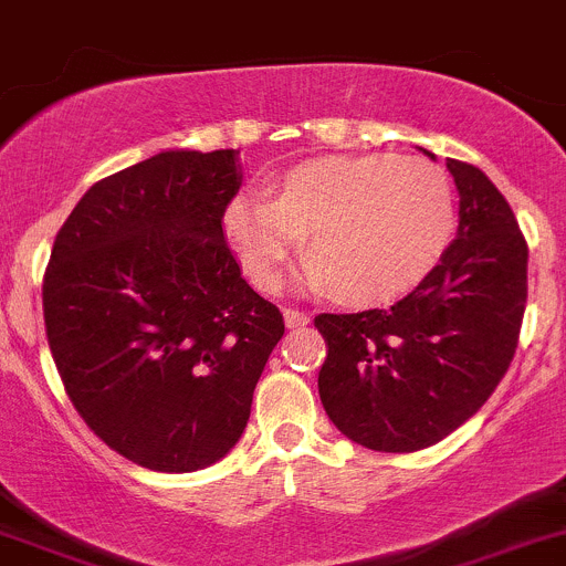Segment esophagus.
<instances>
[{
    "label": "esophagus",
    "mask_w": 566,
    "mask_h": 566,
    "mask_svg": "<svg viewBox=\"0 0 566 566\" xmlns=\"http://www.w3.org/2000/svg\"><path fill=\"white\" fill-rule=\"evenodd\" d=\"M310 319L312 317L301 310H284V323H287L290 328H301V325H306Z\"/></svg>",
    "instance_id": "esophagus-1"
}]
</instances>
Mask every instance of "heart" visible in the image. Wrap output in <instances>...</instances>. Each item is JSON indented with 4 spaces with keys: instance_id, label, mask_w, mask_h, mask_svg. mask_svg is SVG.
Masks as SVG:
<instances>
[{
    "instance_id": "heart-1",
    "label": "heart",
    "mask_w": 566,
    "mask_h": 566,
    "mask_svg": "<svg viewBox=\"0 0 566 566\" xmlns=\"http://www.w3.org/2000/svg\"><path fill=\"white\" fill-rule=\"evenodd\" d=\"M458 227L452 182L421 158L323 156L290 167L273 199L235 197L221 213L227 243L256 287L276 290L304 249V279L356 310L419 287Z\"/></svg>"
}]
</instances>
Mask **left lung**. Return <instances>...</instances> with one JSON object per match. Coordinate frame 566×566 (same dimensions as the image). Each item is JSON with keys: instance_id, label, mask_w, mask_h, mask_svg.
<instances>
[{"instance_id": "left-lung-1", "label": "left lung", "mask_w": 566, "mask_h": 566, "mask_svg": "<svg viewBox=\"0 0 566 566\" xmlns=\"http://www.w3.org/2000/svg\"><path fill=\"white\" fill-rule=\"evenodd\" d=\"M436 158L432 153H427ZM458 238L391 310L317 315V389L342 436L375 452H419L471 419L510 369L528 295V247L504 193L447 161Z\"/></svg>"}]
</instances>
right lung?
Segmentation results:
<instances>
[{
	"mask_svg": "<svg viewBox=\"0 0 566 566\" xmlns=\"http://www.w3.org/2000/svg\"><path fill=\"white\" fill-rule=\"evenodd\" d=\"M235 150H167L95 182L60 227L43 317L90 430L150 471L224 458L284 334L224 241Z\"/></svg>",
	"mask_w": 566,
	"mask_h": 566,
	"instance_id": "1",
	"label": "right lung"
}]
</instances>
